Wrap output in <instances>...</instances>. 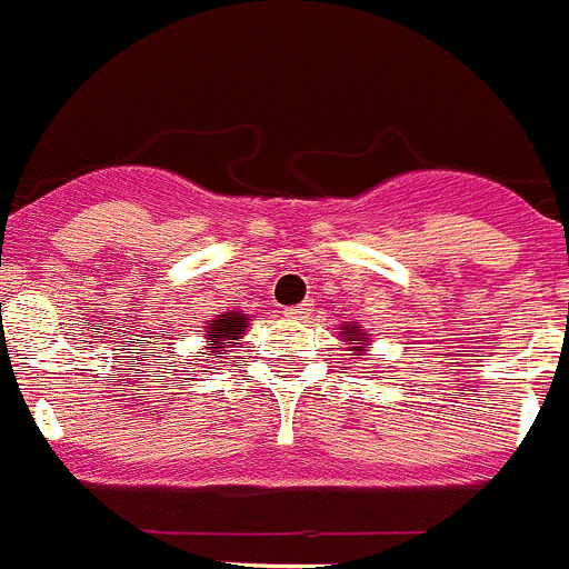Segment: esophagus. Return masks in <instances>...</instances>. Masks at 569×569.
Listing matches in <instances>:
<instances>
[{"mask_svg":"<svg viewBox=\"0 0 569 569\" xmlns=\"http://www.w3.org/2000/svg\"><path fill=\"white\" fill-rule=\"evenodd\" d=\"M307 316H310V305L288 307V310H284V319H288V321H305Z\"/></svg>","mask_w":569,"mask_h":569,"instance_id":"1","label":"esophagus"}]
</instances>
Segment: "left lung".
<instances>
[{
  "label": "left lung",
  "instance_id": "8db88e82",
  "mask_svg": "<svg viewBox=\"0 0 569 569\" xmlns=\"http://www.w3.org/2000/svg\"><path fill=\"white\" fill-rule=\"evenodd\" d=\"M338 336H341V341L347 343L343 349H347L349 356H367L369 352V341H372V338H369V332L361 330L358 321H343Z\"/></svg>",
  "mask_w": 569,
  "mask_h": 569
}]
</instances>
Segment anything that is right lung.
<instances>
[{
	"label": "right lung",
	"mask_w": 569,
	"mask_h": 569,
	"mask_svg": "<svg viewBox=\"0 0 569 569\" xmlns=\"http://www.w3.org/2000/svg\"><path fill=\"white\" fill-rule=\"evenodd\" d=\"M250 319H253V316H248L244 310H231L208 321L206 332H202V338H206V347H202L200 352L202 361L211 363L213 358L231 356V347H237L239 338L244 336Z\"/></svg>",
	"instance_id": "add662e5"
}]
</instances>
